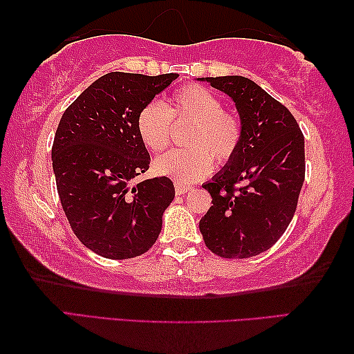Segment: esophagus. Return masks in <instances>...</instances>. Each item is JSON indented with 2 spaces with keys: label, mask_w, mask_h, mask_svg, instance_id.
I'll use <instances>...</instances> for the list:
<instances>
[{
  "label": "esophagus",
  "mask_w": 354,
  "mask_h": 354,
  "mask_svg": "<svg viewBox=\"0 0 354 354\" xmlns=\"http://www.w3.org/2000/svg\"><path fill=\"white\" fill-rule=\"evenodd\" d=\"M189 189H193L191 187H188V185H183V183H176V193L178 194V196H182V194H185V193H188Z\"/></svg>",
  "instance_id": "obj_1"
}]
</instances>
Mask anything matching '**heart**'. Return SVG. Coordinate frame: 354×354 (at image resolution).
Instances as JSON below:
<instances>
[{
  "label": "heart",
  "mask_w": 354,
  "mask_h": 354,
  "mask_svg": "<svg viewBox=\"0 0 354 354\" xmlns=\"http://www.w3.org/2000/svg\"><path fill=\"white\" fill-rule=\"evenodd\" d=\"M172 120L193 122L187 136L189 147L158 156L153 169L178 183L188 185L207 177L215 167V160L219 165L227 163L241 142V120L224 109L223 100L215 92L198 84L177 89L167 106L149 102L141 108L136 129L144 146L152 152H161L169 146Z\"/></svg>",
  "instance_id": "heart-1"
}]
</instances>
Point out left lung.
<instances>
[{"instance_id":"8db88e82","label":"left lung","mask_w":354,"mask_h":354,"mask_svg":"<svg viewBox=\"0 0 354 354\" xmlns=\"http://www.w3.org/2000/svg\"><path fill=\"white\" fill-rule=\"evenodd\" d=\"M201 81L235 102L243 125L235 155L202 185L213 205L201 219V234L219 257L257 256L281 239L297 210L306 172L304 136L293 114L254 81L236 75Z\"/></svg>"}]
</instances>
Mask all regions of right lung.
Instances as JSON below:
<instances>
[{"label":"right lung","mask_w":354,"mask_h":354,"mask_svg":"<svg viewBox=\"0 0 354 354\" xmlns=\"http://www.w3.org/2000/svg\"><path fill=\"white\" fill-rule=\"evenodd\" d=\"M177 77L106 73L59 120L51 147L57 194L73 234L98 256H141L158 239L176 189L167 177L131 183L150 165L136 119Z\"/></svg>","instance_id":"1"}]
</instances>
